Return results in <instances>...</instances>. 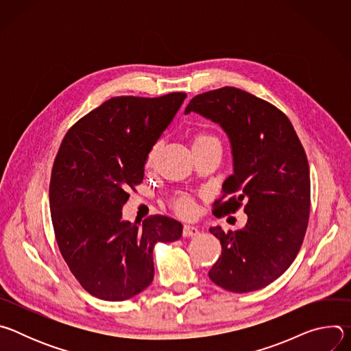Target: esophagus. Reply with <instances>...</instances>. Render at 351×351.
Listing matches in <instances>:
<instances>
[{
	"instance_id": "1",
	"label": "esophagus",
	"mask_w": 351,
	"mask_h": 351,
	"mask_svg": "<svg viewBox=\"0 0 351 351\" xmlns=\"http://www.w3.org/2000/svg\"><path fill=\"white\" fill-rule=\"evenodd\" d=\"M198 233H199V229L195 225H184L183 226V236L184 237H193V236H197Z\"/></svg>"
}]
</instances>
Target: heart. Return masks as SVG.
Listing matches in <instances>:
<instances>
[{
  "mask_svg": "<svg viewBox=\"0 0 351 351\" xmlns=\"http://www.w3.org/2000/svg\"><path fill=\"white\" fill-rule=\"evenodd\" d=\"M206 141H218V140H217L215 137H211V136H202V137H198V138L195 140V143H206ZM156 152H157V147L153 149L152 156H149V161H152V160L154 158ZM175 207H176V211L180 213V214H183V215H190V214H193V211H194V204H193V202H191V198L187 197V195H180V197H178V199L175 202Z\"/></svg>",
  "mask_w": 351,
  "mask_h": 351,
  "instance_id": "heart-1",
  "label": "heart"
}]
</instances>
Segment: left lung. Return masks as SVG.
<instances>
[{
    "label": "left lung",
    "instance_id": "obj_1",
    "mask_svg": "<svg viewBox=\"0 0 351 351\" xmlns=\"http://www.w3.org/2000/svg\"><path fill=\"white\" fill-rule=\"evenodd\" d=\"M217 123L230 143L233 172L222 183L229 199L217 214L241 204L247 223L240 230L210 228L222 254L208 272L225 290L247 293L276 280L302 247L310 215V168L290 121L272 104L236 87L195 95L184 114Z\"/></svg>",
    "mask_w": 351,
    "mask_h": 351
}]
</instances>
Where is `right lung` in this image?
I'll list each match as a JSON object with an SVG mask.
<instances>
[{
  "label": "right lung",
  "mask_w": 351,
  "mask_h": 351,
  "mask_svg": "<svg viewBox=\"0 0 351 351\" xmlns=\"http://www.w3.org/2000/svg\"><path fill=\"white\" fill-rule=\"evenodd\" d=\"M186 97H114L62 140L49 182L53 226L71 272L97 298L123 302L141 293L154 279L156 244L182 237L179 221L154 215L132 223L122 207Z\"/></svg>",
  "instance_id": "right-lung-1"
}]
</instances>
